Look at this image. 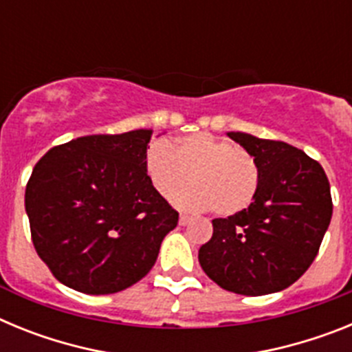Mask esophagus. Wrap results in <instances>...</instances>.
<instances>
[{"label": "esophagus", "mask_w": 352, "mask_h": 352, "mask_svg": "<svg viewBox=\"0 0 352 352\" xmlns=\"http://www.w3.org/2000/svg\"><path fill=\"white\" fill-rule=\"evenodd\" d=\"M190 220L188 214H179V226H186V223H190Z\"/></svg>", "instance_id": "1"}]
</instances>
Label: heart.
I'll use <instances>...</instances> for the list:
<instances>
[{"mask_svg": "<svg viewBox=\"0 0 352 352\" xmlns=\"http://www.w3.org/2000/svg\"><path fill=\"white\" fill-rule=\"evenodd\" d=\"M144 170L155 190L173 199L186 186L178 203L197 210H211L231 217L247 210L259 190V166L254 155L227 139L211 133H192L174 148L153 141L146 149Z\"/></svg>", "mask_w": 352, "mask_h": 352, "instance_id": "1", "label": "heart"}]
</instances>
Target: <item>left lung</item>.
I'll use <instances>...</instances> for the list:
<instances>
[{
  "mask_svg": "<svg viewBox=\"0 0 352 352\" xmlns=\"http://www.w3.org/2000/svg\"><path fill=\"white\" fill-rule=\"evenodd\" d=\"M229 138L257 160L259 190L247 210L211 220L199 263L226 291L263 296L294 284L316 259L333 213L329 182L319 162L287 142Z\"/></svg>",
  "mask_w": 352,
  "mask_h": 352,
  "instance_id": "8db88e82",
  "label": "left lung"
}]
</instances>
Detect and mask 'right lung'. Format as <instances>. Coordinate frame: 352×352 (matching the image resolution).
I'll list each match as a JSON object with an SVG mask.
<instances>
[{
    "mask_svg": "<svg viewBox=\"0 0 352 352\" xmlns=\"http://www.w3.org/2000/svg\"><path fill=\"white\" fill-rule=\"evenodd\" d=\"M151 130L84 135L54 146L26 185L31 241L67 287L113 294L153 268L178 211L144 170Z\"/></svg>",
    "mask_w": 352,
    "mask_h": 352,
    "instance_id": "add662e5",
    "label": "right lung"
}]
</instances>
